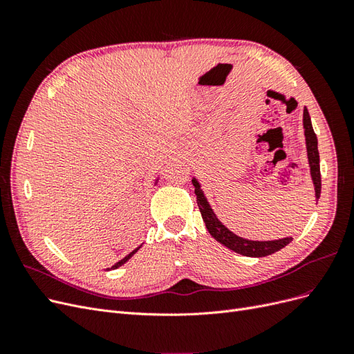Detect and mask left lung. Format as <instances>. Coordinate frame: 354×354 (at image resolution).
<instances>
[{
	"label": "left lung",
	"mask_w": 354,
	"mask_h": 354,
	"mask_svg": "<svg viewBox=\"0 0 354 354\" xmlns=\"http://www.w3.org/2000/svg\"><path fill=\"white\" fill-rule=\"evenodd\" d=\"M303 125H304V136H306V147H307V158H308V167H310V176L313 180L315 186V195L316 201L320 198V189H322V183H320V165H319V151H317V137L313 131L312 120H310V115L307 108H304L303 112ZM192 183L195 186V195L198 201V207L202 214V218L205 221V226L209 232L211 236L220 242L221 245L227 246L229 250L238 252L245 257H266L274 254L279 251L292 241V238H283L277 241H250L243 239L238 234L230 232L224 224L217 218L216 214H214L211 205L208 203L205 195H203V190L201 189L199 181L194 177Z\"/></svg>",
	"instance_id": "obj_1"
}]
</instances>
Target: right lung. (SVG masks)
I'll return each mask as SVG.
<instances>
[{"label":"right lung","instance_id":"1","mask_svg":"<svg viewBox=\"0 0 354 354\" xmlns=\"http://www.w3.org/2000/svg\"><path fill=\"white\" fill-rule=\"evenodd\" d=\"M155 183H158V178L155 180ZM140 246H142V245H140ZM140 246H138V248H136L134 251H131V252H130V254H128L127 257H124V259H122V260H120V261H118V263H115V264H113V266L111 267V269H108V270H112V269H118V267H120V266L125 264V263H127L128 260H130V259H131V257H133V255H134V254H136V252H137L138 250H140Z\"/></svg>","mask_w":354,"mask_h":354}]
</instances>
